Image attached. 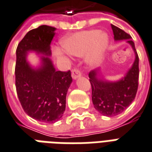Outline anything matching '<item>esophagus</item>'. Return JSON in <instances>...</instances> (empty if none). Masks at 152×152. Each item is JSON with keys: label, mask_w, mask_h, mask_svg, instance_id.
Wrapping results in <instances>:
<instances>
[{"label": "esophagus", "mask_w": 152, "mask_h": 152, "mask_svg": "<svg viewBox=\"0 0 152 152\" xmlns=\"http://www.w3.org/2000/svg\"><path fill=\"white\" fill-rule=\"evenodd\" d=\"M72 77H73V79H77V77H79L82 76V74H81V72L78 70V69H74L72 70L71 73Z\"/></svg>", "instance_id": "obj_1"}]
</instances>
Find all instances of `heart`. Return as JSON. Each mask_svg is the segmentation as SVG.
Masks as SVG:
<instances>
[{
  "label": "heart",
  "instance_id": "1",
  "mask_svg": "<svg viewBox=\"0 0 152 152\" xmlns=\"http://www.w3.org/2000/svg\"><path fill=\"white\" fill-rule=\"evenodd\" d=\"M110 43V37L105 32L90 29L75 33L61 42V47L69 54L75 57L85 56L87 66L95 68L102 63ZM57 57L64 55V52L55 49Z\"/></svg>",
  "mask_w": 152,
  "mask_h": 152
}]
</instances>
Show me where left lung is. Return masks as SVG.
<instances>
[{"mask_svg": "<svg viewBox=\"0 0 152 152\" xmlns=\"http://www.w3.org/2000/svg\"><path fill=\"white\" fill-rule=\"evenodd\" d=\"M115 41L125 40L134 50V61L124 77L118 81H107L100 69L89 73L92 87V102L94 107L102 115L112 117L124 111L134 101L138 90L139 57L132 37L126 32L111 25Z\"/></svg>", "mask_w": 152, "mask_h": 152, "instance_id": "left-lung-1", "label": "left lung"}]
</instances>
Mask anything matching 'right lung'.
<instances>
[{
	"label": "right lung",
	"instance_id": "add662e5",
	"mask_svg": "<svg viewBox=\"0 0 152 152\" xmlns=\"http://www.w3.org/2000/svg\"><path fill=\"white\" fill-rule=\"evenodd\" d=\"M55 30L54 27L45 25L32 29L16 50V89L21 107L31 118L47 124L62 117L67 91L72 83L70 71H57L50 58ZM29 52L41 55L37 67L27 61Z\"/></svg>",
	"mask_w": 152,
	"mask_h": 152
}]
</instances>
